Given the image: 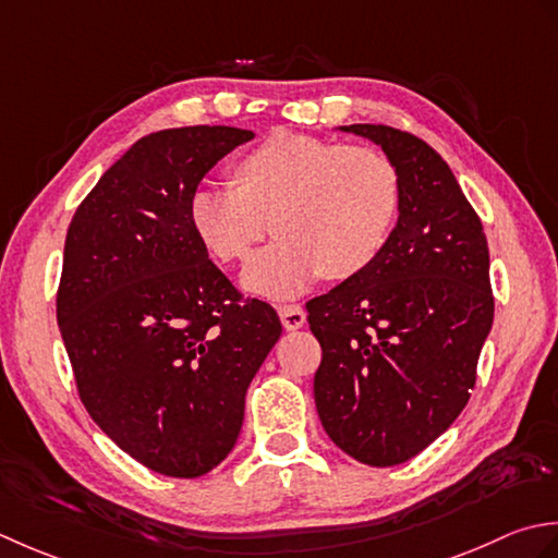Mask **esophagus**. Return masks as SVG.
<instances>
[{
    "instance_id": "obj_1",
    "label": "esophagus",
    "mask_w": 558,
    "mask_h": 558,
    "mask_svg": "<svg viewBox=\"0 0 558 558\" xmlns=\"http://www.w3.org/2000/svg\"><path fill=\"white\" fill-rule=\"evenodd\" d=\"M279 317L283 329H301L305 325V311L301 305H281Z\"/></svg>"
}]
</instances>
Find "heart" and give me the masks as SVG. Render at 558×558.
Masks as SVG:
<instances>
[{"label": "heart", "instance_id": "b5f03b06", "mask_svg": "<svg viewBox=\"0 0 558 558\" xmlns=\"http://www.w3.org/2000/svg\"><path fill=\"white\" fill-rule=\"evenodd\" d=\"M231 183L192 192V231L211 257L231 265L271 221L281 238L243 271V287L267 299H289L320 277L361 275L383 253L400 211V178L388 156L299 132H275L245 151Z\"/></svg>", "mask_w": 558, "mask_h": 558}]
</instances>
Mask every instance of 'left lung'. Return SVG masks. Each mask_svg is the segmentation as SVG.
Listing matches in <instances>:
<instances>
[{"instance_id":"8db88e82","label":"left lung","mask_w":558,"mask_h":558,"mask_svg":"<svg viewBox=\"0 0 558 558\" xmlns=\"http://www.w3.org/2000/svg\"><path fill=\"white\" fill-rule=\"evenodd\" d=\"M339 130L390 158L400 216L368 269L305 303L323 347L315 407L335 446L392 468L446 434L470 400L494 323L488 245L450 166L426 142L388 124Z\"/></svg>"}]
</instances>
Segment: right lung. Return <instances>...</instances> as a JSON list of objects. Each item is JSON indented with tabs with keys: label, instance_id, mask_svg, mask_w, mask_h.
Segmentation results:
<instances>
[{
	"label": "right lung",
	"instance_id": "1",
	"mask_svg": "<svg viewBox=\"0 0 558 558\" xmlns=\"http://www.w3.org/2000/svg\"><path fill=\"white\" fill-rule=\"evenodd\" d=\"M253 136L223 124L142 136L64 241L57 323L78 397L118 448L178 480L233 450L247 385L281 337L277 311L241 299L187 211L202 178Z\"/></svg>",
	"mask_w": 558,
	"mask_h": 558
}]
</instances>
